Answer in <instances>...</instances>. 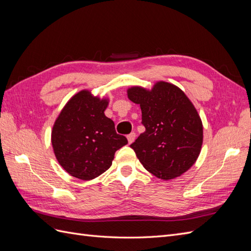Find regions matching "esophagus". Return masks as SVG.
Returning a JSON list of instances; mask_svg holds the SVG:
<instances>
[{
  "mask_svg": "<svg viewBox=\"0 0 251 251\" xmlns=\"http://www.w3.org/2000/svg\"><path fill=\"white\" fill-rule=\"evenodd\" d=\"M126 138H127V142L131 144V143H133V142H134V140H135V138H136V134H135L134 132H133V133H131V134H128Z\"/></svg>",
  "mask_w": 251,
  "mask_h": 251,
  "instance_id": "esophagus-1",
  "label": "esophagus"
}]
</instances>
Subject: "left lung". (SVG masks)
<instances>
[{"instance_id":"obj_1","label":"left lung","mask_w":251,"mask_h":251,"mask_svg":"<svg viewBox=\"0 0 251 251\" xmlns=\"http://www.w3.org/2000/svg\"><path fill=\"white\" fill-rule=\"evenodd\" d=\"M128 100L140 104L146 132L131 144L144 169L171 180L188 171L203 143L202 120L195 105L177 86L157 81L151 90L133 86Z\"/></svg>"}]
</instances>
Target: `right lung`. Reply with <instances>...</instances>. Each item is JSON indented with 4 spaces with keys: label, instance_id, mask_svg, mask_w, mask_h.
<instances>
[{
    "label": "right lung",
    "instance_id": "obj_1",
    "mask_svg": "<svg viewBox=\"0 0 251 251\" xmlns=\"http://www.w3.org/2000/svg\"><path fill=\"white\" fill-rule=\"evenodd\" d=\"M109 98L89 90L73 95L57 116L51 132L53 151L71 176L92 180L110 169L115 151L127 143L104 115Z\"/></svg>",
    "mask_w": 251,
    "mask_h": 251
}]
</instances>
